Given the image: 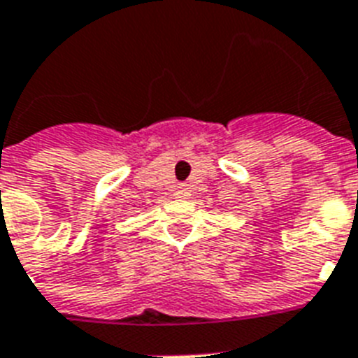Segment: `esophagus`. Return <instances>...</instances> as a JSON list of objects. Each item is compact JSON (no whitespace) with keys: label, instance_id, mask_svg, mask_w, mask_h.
<instances>
[{"label":"esophagus","instance_id":"esophagus-1","mask_svg":"<svg viewBox=\"0 0 358 358\" xmlns=\"http://www.w3.org/2000/svg\"><path fill=\"white\" fill-rule=\"evenodd\" d=\"M176 194H178V196H187V194H189V187H187V185H180L178 193H176Z\"/></svg>","mask_w":358,"mask_h":358}]
</instances>
